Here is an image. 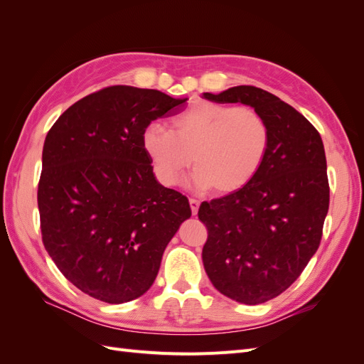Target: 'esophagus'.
Listing matches in <instances>:
<instances>
[{"label": "esophagus", "mask_w": 364, "mask_h": 364, "mask_svg": "<svg viewBox=\"0 0 364 364\" xmlns=\"http://www.w3.org/2000/svg\"><path fill=\"white\" fill-rule=\"evenodd\" d=\"M190 206H191V213L193 215L197 214V211H199V206H200V202L197 199H190Z\"/></svg>", "instance_id": "esophagus-1"}]
</instances>
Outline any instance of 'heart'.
Returning <instances> with one entry per match:
<instances>
[{
  "mask_svg": "<svg viewBox=\"0 0 364 364\" xmlns=\"http://www.w3.org/2000/svg\"><path fill=\"white\" fill-rule=\"evenodd\" d=\"M270 139L267 119L255 109L197 102L173 119V132L150 124L142 147L162 183H178L193 161L200 188L229 194L255 179Z\"/></svg>",
  "mask_w": 364,
  "mask_h": 364,
  "instance_id": "obj_1",
  "label": "heart"
}]
</instances>
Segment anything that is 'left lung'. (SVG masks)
I'll return each mask as SVG.
<instances>
[{
  "mask_svg": "<svg viewBox=\"0 0 364 364\" xmlns=\"http://www.w3.org/2000/svg\"><path fill=\"white\" fill-rule=\"evenodd\" d=\"M203 97L252 106L270 126V149L255 179L199 208L208 229L202 259L214 287L246 305L267 302L301 277L321 245L329 206L323 142L302 114L261 87Z\"/></svg>",
  "mask_w": 364,
  "mask_h": 364,
  "instance_id": "1",
  "label": "left lung"
}]
</instances>
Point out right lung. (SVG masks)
Returning <instances> with one entry per match:
<instances>
[{"label":"right lung","mask_w":364,"mask_h":364,"mask_svg":"<svg viewBox=\"0 0 364 364\" xmlns=\"http://www.w3.org/2000/svg\"><path fill=\"white\" fill-rule=\"evenodd\" d=\"M186 100L109 86L70 106L47 134L38 185L43 246L63 277L98 301L144 294L191 217L188 199L156 181L142 147L151 121L179 114Z\"/></svg>","instance_id":"1"}]
</instances>
